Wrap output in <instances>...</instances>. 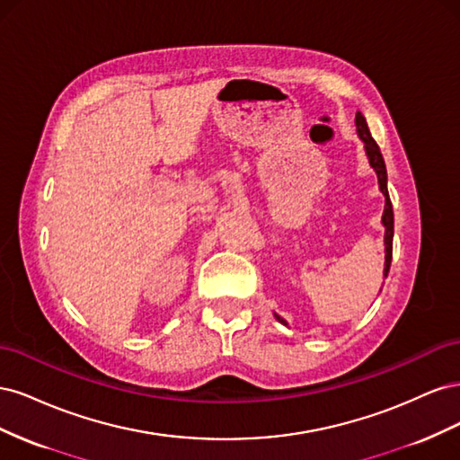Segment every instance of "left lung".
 <instances>
[{"instance_id": "left-lung-1", "label": "left lung", "mask_w": 460, "mask_h": 460, "mask_svg": "<svg viewBox=\"0 0 460 460\" xmlns=\"http://www.w3.org/2000/svg\"><path fill=\"white\" fill-rule=\"evenodd\" d=\"M355 124H357L358 137L365 142V151H367L368 163H370V166L374 169L376 176H378V184H380V190H382L384 198H385L382 222H384V226H385V234H384V245H385L384 276H387L389 264H392V253H394V207H392V201H389V193H387V171H385V163H384V157H382V153H380V147H378V144L374 142V137L370 136L367 119L363 117V113H360V111H357ZM274 316L280 320L284 326L288 324L282 316H278V314H274Z\"/></svg>"}]
</instances>
